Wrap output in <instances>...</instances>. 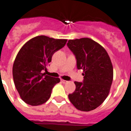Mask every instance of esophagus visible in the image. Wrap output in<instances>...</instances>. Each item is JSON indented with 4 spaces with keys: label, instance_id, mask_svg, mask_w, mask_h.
Listing matches in <instances>:
<instances>
[{
    "label": "esophagus",
    "instance_id": "1",
    "mask_svg": "<svg viewBox=\"0 0 131 131\" xmlns=\"http://www.w3.org/2000/svg\"><path fill=\"white\" fill-rule=\"evenodd\" d=\"M61 82H62V83H64V84H66V83H67L68 81H64V80H61Z\"/></svg>",
    "mask_w": 131,
    "mask_h": 131
}]
</instances>
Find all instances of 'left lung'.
Returning <instances> with one entry per match:
<instances>
[{
    "mask_svg": "<svg viewBox=\"0 0 131 131\" xmlns=\"http://www.w3.org/2000/svg\"><path fill=\"white\" fill-rule=\"evenodd\" d=\"M67 46L82 69V82H74L75 91L69 94L71 103L82 111L95 109L108 95L113 79V68L108 53L101 45L89 38L69 40Z\"/></svg>",
    "mask_w": 131,
    "mask_h": 131,
    "instance_id": "8db88e82",
    "label": "left lung"
}]
</instances>
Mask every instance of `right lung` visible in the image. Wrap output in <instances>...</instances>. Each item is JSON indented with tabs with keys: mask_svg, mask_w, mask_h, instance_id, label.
Here are the masks:
<instances>
[{
	"mask_svg": "<svg viewBox=\"0 0 131 131\" xmlns=\"http://www.w3.org/2000/svg\"><path fill=\"white\" fill-rule=\"evenodd\" d=\"M67 39H54L38 36L26 42L18 52L13 64L15 87L26 104L40 105L49 99L52 88L60 79L46 75L43 71L53 54L67 43Z\"/></svg>",
	"mask_w": 131,
	"mask_h": 131,
	"instance_id": "right-lung-1",
	"label": "right lung"
}]
</instances>
